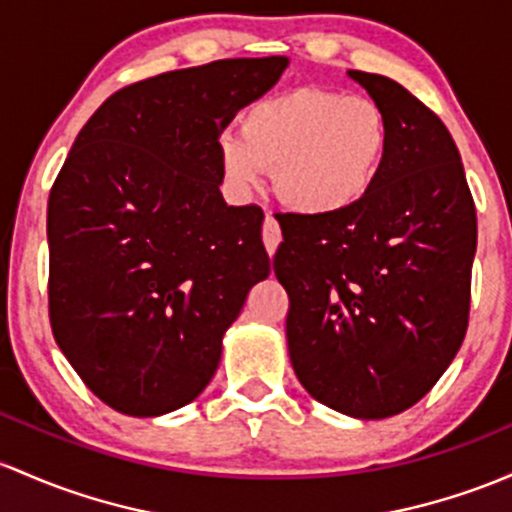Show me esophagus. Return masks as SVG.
I'll return each instance as SVG.
<instances>
[{
	"instance_id": "esophagus-1",
	"label": "esophagus",
	"mask_w": 512,
	"mask_h": 512,
	"mask_svg": "<svg viewBox=\"0 0 512 512\" xmlns=\"http://www.w3.org/2000/svg\"><path fill=\"white\" fill-rule=\"evenodd\" d=\"M262 240H265V247H267L269 257H272L274 252H277L279 243H282V228H279V223L274 221L272 213H267L265 226H262Z\"/></svg>"
}]
</instances>
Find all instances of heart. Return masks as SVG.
Returning <instances> with one entry per match:
<instances>
[{
  "mask_svg": "<svg viewBox=\"0 0 512 512\" xmlns=\"http://www.w3.org/2000/svg\"><path fill=\"white\" fill-rule=\"evenodd\" d=\"M389 148V119L374 99L301 87L247 106L240 136H223L218 157L235 192L272 172L274 194L289 209L325 218L372 194Z\"/></svg>",
  "mask_w": 512,
  "mask_h": 512,
  "instance_id": "heart-1",
  "label": "heart"
}]
</instances>
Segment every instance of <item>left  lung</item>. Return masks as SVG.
<instances>
[{
  "mask_svg": "<svg viewBox=\"0 0 512 512\" xmlns=\"http://www.w3.org/2000/svg\"><path fill=\"white\" fill-rule=\"evenodd\" d=\"M384 109L391 148L372 194L340 216L284 213L274 274L303 389L352 418L415 406L469 325L476 206L435 111L384 75L350 70Z\"/></svg>",
  "mask_w": 512,
  "mask_h": 512,
  "instance_id": "1",
  "label": "left lung"
}]
</instances>
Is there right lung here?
Listing matches in <instances>:
<instances>
[{
    "instance_id": "obj_1",
    "label": "right lung",
    "mask_w": 512,
    "mask_h": 512,
    "mask_svg": "<svg viewBox=\"0 0 512 512\" xmlns=\"http://www.w3.org/2000/svg\"><path fill=\"white\" fill-rule=\"evenodd\" d=\"M284 55L213 60L111 94L48 199V313L94 396L155 418L192 403L269 274L260 206H228L218 138Z\"/></svg>"
}]
</instances>
